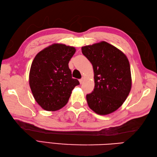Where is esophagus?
<instances>
[{"instance_id": "esophagus-1", "label": "esophagus", "mask_w": 157, "mask_h": 157, "mask_svg": "<svg viewBox=\"0 0 157 157\" xmlns=\"http://www.w3.org/2000/svg\"><path fill=\"white\" fill-rule=\"evenodd\" d=\"M84 78H82V79H79V83H80V84H83V82H84Z\"/></svg>"}]
</instances>
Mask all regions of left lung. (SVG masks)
<instances>
[{
	"label": "left lung",
	"instance_id": "obj_1",
	"mask_svg": "<svg viewBox=\"0 0 157 157\" xmlns=\"http://www.w3.org/2000/svg\"><path fill=\"white\" fill-rule=\"evenodd\" d=\"M82 52L94 70V90L86 95L89 107L101 115L113 113L125 102L132 88L128 57L105 41L82 46Z\"/></svg>",
	"mask_w": 157,
	"mask_h": 157
}]
</instances>
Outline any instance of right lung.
<instances>
[{
	"label": "right lung",
	"instance_id": "1",
	"mask_svg": "<svg viewBox=\"0 0 157 157\" xmlns=\"http://www.w3.org/2000/svg\"><path fill=\"white\" fill-rule=\"evenodd\" d=\"M75 47L55 43L36 55L29 74V84L36 101L48 111L61 109L79 82L72 78L68 63Z\"/></svg>",
	"mask_w": 157,
	"mask_h": 157
}]
</instances>
